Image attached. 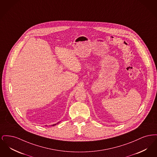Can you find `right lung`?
I'll use <instances>...</instances> for the list:
<instances>
[{
    "mask_svg": "<svg viewBox=\"0 0 157 157\" xmlns=\"http://www.w3.org/2000/svg\"><path fill=\"white\" fill-rule=\"evenodd\" d=\"M56 125V124H55V125H53H53Z\"/></svg>",
    "mask_w": 157,
    "mask_h": 157,
    "instance_id": "add662e5",
    "label": "right lung"
}]
</instances>
